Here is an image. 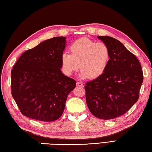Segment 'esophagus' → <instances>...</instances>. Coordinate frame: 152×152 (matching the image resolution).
Segmentation results:
<instances>
[{"label": "esophagus", "instance_id": "34e87169", "mask_svg": "<svg viewBox=\"0 0 152 152\" xmlns=\"http://www.w3.org/2000/svg\"><path fill=\"white\" fill-rule=\"evenodd\" d=\"M77 86L80 87H83L84 85L83 84V83H81V82H77Z\"/></svg>", "mask_w": 152, "mask_h": 152}]
</instances>
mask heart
<instances>
[{
    "instance_id": "1",
    "label": "heart",
    "mask_w": 152,
    "mask_h": 152,
    "mask_svg": "<svg viewBox=\"0 0 152 152\" xmlns=\"http://www.w3.org/2000/svg\"><path fill=\"white\" fill-rule=\"evenodd\" d=\"M71 54L61 55V67L66 75H71L80 67L81 79H96L107 69L110 50L103 42H96L89 38L79 39L70 47Z\"/></svg>"
}]
</instances>
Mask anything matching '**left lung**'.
<instances>
[{"label":"left lung","mask_w":152,"mask_h":152,"mask_svg":"<svg viewBox=\"0 0 152 152\" xmlns=\"http://www.w3.org/2000/svg\"><path fill=\"white\" fill-rule=\"evenodd\" d=\"M97 38L110 49V62L102 75L86 83V102L96 118L111 119L126 113L138 100L143 71L137 57L120 41L108 36Z\"/></svg>","instance_id":"left-lung-1"}]
</instances>
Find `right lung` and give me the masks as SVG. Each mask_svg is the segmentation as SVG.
Here are the masks:
<instances>
[{"label":"right lung","instance_id":"1","mask_svg":"<svg viewBox=\"0 0 152 152\" xmlns=\"http://www.w3.org/2000/svg\"><path fill=\"white\" fill-rule=\"evenodd\" d=\"M66 38L53 37L23 53L11 71V94L23 115L53 121L62 115L76 81L61 71Z\"/></svg>","mask_w":152,"mask_h":152}]
</instances>
